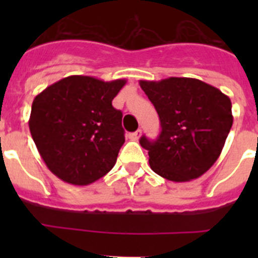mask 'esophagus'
I'll return each instance as SVG.
<instances>
[{
    "instance_id": "34e87169",
    "label": "esophagus",
    "mask_w": 258,
    "mask_h": 258,
    "mask_svg": "<svg viewBox=\"0 0 258 258\" xmlns=\"http://www.w3.org/2000/svg\"><path fill=\"white\" fill-rule=\"evenodd\" d=\"M141 134H142V132L137 131V132H134V133L129 134V138H131L132 141H138V140H140Z\"/></svg>"
}]
</instances>
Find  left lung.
Returning a JSON list of instances; mask_svg holds the SVG:
<instances>
[{
	"mask_svg": "<svg viewBox=\"0 0 258 258\" xmlns=\"http://www.w3.org/2000/svg\"><path fill=\"white\" fill-rule=\"evenodd\" d=\"M140 85L160 118L156 141L141 137L151 169L173 182L199 178L220 157L232 125L231 101L217 88L190 77Z\"/></svg>",
	"mask_w": 258,
	"mask_h": 258,
	"instance_id": "8db88e82",
	"label": "left lung"
}]
</instances>
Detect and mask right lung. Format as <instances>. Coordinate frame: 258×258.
<instances>
[{
	"instance_id": "right-lung-1",
	"label": "right lung",
	"mask_w": 258,
	"mask_h": 258,
	"mask_svg": "<svg viewBox=\"0 0 258 258\" xmlns=\"http://www.w3.org/2000/svg\"><path fill=\"white\" fill-rule=\"evenodd\" d=\"M125 84L74 75L36 95L29 131L42 160L61 181L85 186L113 168L125 132L112 99Z\"/></svg>"
}]
</instances>
